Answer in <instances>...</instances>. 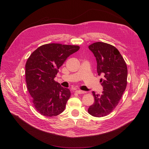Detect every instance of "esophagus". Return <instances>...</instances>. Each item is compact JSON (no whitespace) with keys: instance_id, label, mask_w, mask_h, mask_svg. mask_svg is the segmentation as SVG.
I'll use <instances>...</instances> for the list:
<instances>
[{"instance_id":"obj_1","label":"esophagus","mask_w":149,"mask_h":149,"mask_svg":"<svg viewBox=\"0 0 149 149\" xmlns=\"http://www.w3.org/2000/svg\"><path fill=\"white\" fill-rule=\"evenodd\" d=\"M78 94H84V93H86V91H82V90H76L75 91Z\"/></svg>"}]
</instances>
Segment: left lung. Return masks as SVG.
<instances>
[{
    "label": "left lung",
    "instance_id": "left-lung-1",
    "mask_svg": "<svg viewBox=\"0 0 149 149\" xmlns=\"http://www.w3.org/2000/svg\"><path fill=\"white\" fill-rule=\"evenodd\" d=\"M88 48L96 58L98 75H103L104 78L100 79L103 91L101 95L92 92L94 102L88 112L101 117L109 114L118 105L127 86V67L118 50L110 44L97 42Z\"/></svg>",
    "mask_w": 149,
    "mask_h": 149
}]
</instances>
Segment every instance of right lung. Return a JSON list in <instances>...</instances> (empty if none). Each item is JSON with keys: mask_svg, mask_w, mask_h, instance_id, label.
<instances>
[{"mask_svg": "<svg viewBox=\"0 0 149 149\" xmlns=\"http://www.w3.org/2000/svg\"><path fill=\"white\" fill-rule=\"evenodd\" d=\"M79 49L77 45L48 44L38 48L28 59L27 88L35 108L40 114L54 117L65 110L71 92L61 87L54 78L67 58Z\"/></svg>", "mask_w": 149, "mask_h": 149, "instance_id": "add662e5", "label": "right lung"}]
</instances>
